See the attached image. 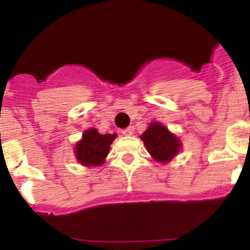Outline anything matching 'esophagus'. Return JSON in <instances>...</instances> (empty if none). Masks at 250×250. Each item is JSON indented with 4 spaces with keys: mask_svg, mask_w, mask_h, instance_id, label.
I'll return each instance as SVG.
<instances>
[{
    "mask_svg": "<svg viewBox=\"0 0 250 250\" xmlns=\"http://www.w3.org/2000/svg\"><path fill=\"white\" fill-rule=\"evenodd\" d=\"M122 134H123V135H125V136H129V135H132V134H133V129H132V128H125V129H123L122 130Z\"/></svg>",
    "mask_w": 250,
    "mask_h": 250,
    "instance_id": "obj_1",
    "label": "esophagus"
}]
</instances>
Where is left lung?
<instances>
[{
  "label": "left lung",
  "instance_id": "obj_1",
  "mask_svg": "<svg viewBox=\"0 0 250 250\" xmlns=\"http://www.w3.org/2000/svg\"><path fill=\"white\" fill-rule=\"evenodd\" d=\"M147 152L160 164H167L180 153L182 143L176 134L167 129L160 122H151L140 135Z\"/></svg>",
  "mask_w": 250,
  "mask_h": 250
}]
</instances>
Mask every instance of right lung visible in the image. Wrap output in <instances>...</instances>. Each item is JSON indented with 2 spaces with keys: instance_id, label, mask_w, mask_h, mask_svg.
<instances>
[{
  "instance_id": "add662e5",
  "label": "right lung",
  "mask_w": 250,
  "mask_h": 250,
  "mask_svg": "<svg viewBox=\"0 0 250 250\" xmlns=\"http://www.w3.org/2000/svg\"><path fill=\"white\" fill-rule=\"evenodd\" d=\"M116 138V133L101 134L96 128H90L83 133V138L75 144V158L87 167L103 165L109 154L110 145Z\"/></svg>"
}]
</instances>
